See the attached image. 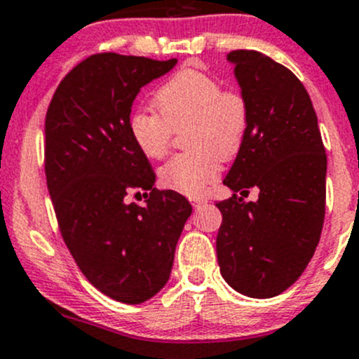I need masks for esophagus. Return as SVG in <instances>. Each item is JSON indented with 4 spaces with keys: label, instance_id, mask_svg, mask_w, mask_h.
<instances>
[{
    "label": "esophagus",
    "instance_id": "obj_1",
    "mask_svg": "<svg viewBox=\"0 0 359 359\" xmlns=\"http://www.w3.org/2000/svg\"><path fill=\"white\" fill-rule=\"evenodd\" d=\"M190 202H191V205L195 207V209H198V207H202L204 204H207L205 198H201V197H198V198H191Z\"/></svg>",
    "mask_w": 359,
    "mask_h": 359
}]
</instances>
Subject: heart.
I'll return each mask as SVG.
<instances>
[{
	"instance_id": "1",
	"label": "heart",
	"mask_w": 359,
	"mask_h": 359,
	"mask_svg": "<svg viewBox=\"0 0 359 359\" xmlns=\"http://www.w3.org/2000/svg\"><path fill=\"white\" fill-rule=\"evenodd\" d=\"M157 112L136 110L129 116L133 143L145 157H164L175 131L184 129L187 152L158 169V183L197 197L221 172V158L242 149L250 124L249 100L242 91L223 88L219 79L195 69L178 70L154 95Z\"/></svg>"
}]
</instances>
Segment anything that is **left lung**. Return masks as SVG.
I'll return each mask as SVG.
<instances>
[{
    "label": "left lung",
    "mask_w": 359,
    "mask_h": 359,
    "mask_svg": "<svg viewBox=\"0 0 359 359\" xmlns=\"http://www.w3.org/2000/svg\"><path fill=\"white\" fill-rule=\"evenodd\" d=\"M228 60L249 100L250 124L223 181L235 194L216 204L223 214L217 262L235 290L268 299L302 275L320 242L327 154L311 98L292 70L254 50L230 51ZM254 186L260 198L243 203Z\"/></svg>",
    "instance_id": "8db88e82"
}]
</instances>
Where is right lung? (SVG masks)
<instances>
[{
	"instance_id": "add662e5",
	"label": "right lung",
	"mask_w": 359,
	"mask_h": 359,
	"mask_svg": "<svg viewBox=\"0 0 359 359\" xmlns=\"http://www.w3.org/2000/svg\"><path fill=\"white\" fill-rule=\"evenodd\" d=\"M175 64L91 55L60 81L44 121V172L62 238L88 282L124 304L165 285L191 214L178 191L154 188L152 164L128 129L140 88ZM133 189L151 191L145 206L125 202Z\"/></svg>"
}]
</instances>
